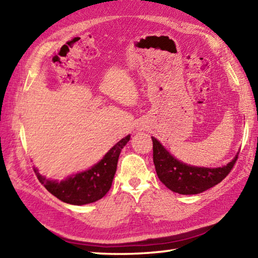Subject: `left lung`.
<instances>
[{
    "instance_id": "1",
    "label": "left lung",
    "mask_w": 258,
    "mask_h": 258,
    "mask_svg": "<svg viewBox=\"0 0 258 258\" xmlns=\"http://www.w3.org/2000/svg\"><path fill=\"white\" fill-rule=\"evenodd\" d=\"M152 141L153 161L158 178L167 188L183 195L199 194L221 183L238 158L236 155L226 166L217 168L189 166L174 158L156 139L152 138Z\"/></svg>"
}]
</instances>
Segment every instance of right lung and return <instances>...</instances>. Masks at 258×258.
I'll return each instance as SVG.
<instances>
[{
    "label": "right lung",
    "mask_w": 258,
    "mask_h": 258,
    "mask_svg": "<svg viewBox=\"0 0 258 258\" xmlns=\"http://www.w3.org/2000/svg\"><path fill=\"white\" fill-rule=\"evenodd\" d=\"M128 141L130 135L115 144L103 160L89 171L76 174L59 183L46 179L37 169H34V172L40 183L58 200L73 205L90 204L101 200L111 188L119 153Z\"/></svg>",
    "instance_id": "add662e5"
}]
</instances>
